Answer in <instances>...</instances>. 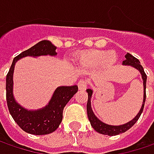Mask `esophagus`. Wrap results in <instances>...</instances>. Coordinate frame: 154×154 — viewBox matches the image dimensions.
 Instances as JSON below:
<instances>
[{"label": "esophagus", "instance_id": "esophagus-1", "mask_svg": "<svg viewBox=\"0 0 154 154\" xmlns=\"http://www.w3.org/2000/svg\"><path fill=\"white\" fill-rule=\"evenodd\" d=\"M86 86H87V82H86V80H80L78 82V87H79L80 90H85L86 88Z\"/></svg>", "mask_w": 154, "mask_h": 154}]
</instances>
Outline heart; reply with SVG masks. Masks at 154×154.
Masks as SVG:
<instances>
[{"instance_id":"obj_1","label":"heart","mask_w":154,"mask_h":154,"mask_svg":"<svg viewBox=\"0 0 154 154\" xmlns=\"http://www.w3.org/2000/svg\"><path fill=\"white\" fill-rule=\"evenodd\" d=\"M80 61L86 66H98L102 63L104 68H109L116 61V56L113 52L102 51H91L84 53L80 57Z\"/></svg>"}]
</instances>
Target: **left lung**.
<instances>
[{"mask_svg": "<svg viewBox=\"0 0 154 154\" xmlns=\"http://www.w3.org/2000/svg\"><path fill=\"white\" fill-rule=\"evenodd\" d=\"M125 58L126 60H124L122 62V65H128V66H132L134 68H135L136 69H138L140 71V73L141 74V77L143 80V86H144V97H143V103H142V106L140 109L139 113L135 116V117L134 118L133 120H131L130 122H128L127 123L123 124V125H119V126H113V125H108L106 123H104L103 122H101L96 116L94 115L93 111H92V107H91V98L92 95V89H87L86 92L88 93V99H87V104H86V110H87V116L89 118V121L91 122L92 127L99 134H106V135H116L119 134L124 133L127 130H128L130 128L133 126L134 124L138 121V119L140 118V116L141 115L143 109H144V105H145L146 101V74L144 72L143 67L140 65V61L135 58L134 56H133L131 54L127 53L125 55Z\"/></svg>", "mask_w": 154, "mask_h": 154, "instance_id": "obj_1", "label": "left lung"}]
</instances>
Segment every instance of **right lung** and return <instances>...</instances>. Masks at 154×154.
I'll list each match as a JSON object with an SVG mask.
<instances>
[{
  "instance_id": "add662e5",
  "label": "right lung",
  "mask_w": 154,
  "mask_h": 154,
  "mask_svg": "<svg viewBox=\"0 0 154 154\" xmlns=\"http://www.w3.org/2000/svg\"><path fill=\"white\" fill-rule=\"evenodd\" d=\"M56 47L48 40H43L14 57L6 79V96L9 112L15 122L26 133L43 135L54 132L62 120L63 109L78 92V86H59L56 89L48 105L38 110H27L15 101L13 94V74L18 60L25 56H56Z\"/></svg>"
}]
</instances>
